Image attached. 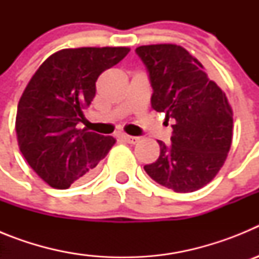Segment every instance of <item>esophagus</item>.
<instances>
[{"label":"esophagus","mask_w":259,"mask_h":259,"mask_svg":"<svg viewBox=\"0 0 259 259\" xmlns=\"http://www.w3.org/2000/svg\"><path fill=\"white\" fill-rule=\"evenodd\" d=\"M120 137H122L123 140H124L125 143H128V144H136V143H139V140H140V137L130 136V135H125V134H123Z\"/></svg>","instance_id":"esophagus-1"}]
</instances>
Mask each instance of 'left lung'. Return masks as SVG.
I'll return each mask as SVG.
<instances>
[{"label":"left lung","mask_w":259,"mask_h":259,"mask_svg":"<svg viewBox=\"0 0 259 259\" xmlns=\"http://www.w3.org/2000/svg\"><path fill=\"white\" fill-rule=\"evenodd\" d=\"M153 88L152 107L172 127L171 144L144 170L158 184L188 193L209 184L232 144L233 113L226 93L188 50L175 44L136 48Z\"/></svg>","instance_id":"obj_1"}]
</instances>
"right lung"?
Instances as JSON below:
<instances>
[{
    "label": "right lung",
    "instance_id": "1",
    "mask_svg": "<svg viewBox=\"0 0 259 259\" xmlns=\"http://www.w3.org/2000/svg\"><path fill=\"white\" fill-rule=\"evenodd\" d=\"M130 48L62 49L42 62L19 100L18 145L47 184L67 189L96 171L115 144L113 136L79 130L83 110L96 96V81L122 61Z\"/></svg>",
    "mask_w": 259,
    "mask_h": 259
}]
</instances>
